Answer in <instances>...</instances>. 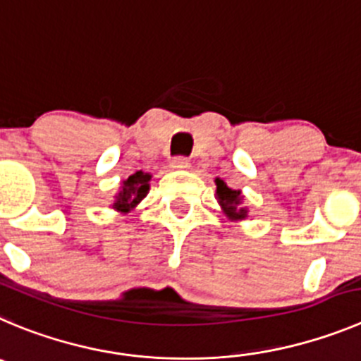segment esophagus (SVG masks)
Wrapping results in <instances>:
<instances>
[{"instance_id":"esophagus-1","label":"esophagus","mask_w":361,"mask_h":361,"mask_svg":"<svg viewBox=\"0 0 361 361\" xmlns=\"http://www.w3.org/2000/svg\"><path fill=\"white\" fill-rule=\"evenodd\" d=\"M171 167L178 171H183L190 167V161H188L187 157H174L173 161H171Z\"/></svg>"}]
</instances>
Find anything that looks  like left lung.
<instances>
[{
  "mask_svg": "<svg viewBox=\"0 0 361 361\" xmlns=\"http://www.w3.org/2000/svg\"><path fill=\"white\" fill-rule=\"evenodd\" d=\"M215 183H217V200L224 208V212L233 219H244L247 215V210L238 208V204H240V190H233L222 180H217Z\"/></svg>",
  "mask_w": 361,
  "mask_h": 361,
  "instance_id": "obj_1",
  "label": "left lung"
}]
</instances>
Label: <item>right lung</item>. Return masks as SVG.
<instances>
[{
    "mask_svg": "<svg viewBox=\"0 0 361 361\" xmlns=\"http://www.w3.org/2000/svg\"><path fill=\"white\" fill-rule=\"evenodd\" d=\"M149 174L142 173V171H137L135 174H131L124 181L123 187H121V192L117 194V200L114 207L119 208L121 212L131 210L147 194V190H149Z\"/></svg>",
    "mask_w": 361,
    "mask_h": 361,
    "instance_id": "right-lung-1",
    "label": "right lung"
}]
</instances>
